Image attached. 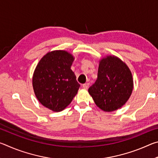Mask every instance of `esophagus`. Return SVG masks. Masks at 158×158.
I'll return each instance as SVG.
<instances>
[{
	"label": "esophagus",
	"mask_w": 158,
	"mask_h": 158,
	"mask_svg": "<svg viewBox=\"0 0 158 158\" xmlns=\"http://www.w3.org/2000/svg\"><path fill=\"white\" fill-rule=\"evenodd\" d=\"M89 86V83H85V84H84L82 85V87L84 88V89H87Z\"/></svg>",
	"instance_id": "obj_1"
}]
</instances>
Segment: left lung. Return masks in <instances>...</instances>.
I'll use <instances>...</instances> for the list:
<instances>
[{"label": "left lung", "mask_w": 158, "mask_h": 158, "mask_svg": "<svg viewBox=\"0 0 158 158\" xmlns=\"http://www.w3.org/2000/svg\"><path fill=\"white\" fill-rule=\"evenodd\" d=\"M133 90L130 69L115 56L100 60L98 79L89 89L95 105L104 111L111 112L127 102Z\"/></svg>", "instance_id": "8db88e82"}]
</instances>
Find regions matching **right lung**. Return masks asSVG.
Wrapping results in <instances>:
<instances>
[{
  "mask_svg": "<svg viewBox=\"0 0 158 158\" xmlns=\"http://www.w3.org/2000/svg\"><path fill=\"white\" fill-rule=\"evenodd\" d=\"M74 60L66 51H53L41 58L35 69V95L42 105L53 111H63L78 92L80 84L71 69Z\"/></svg>",
  "mask_w": 158,
  "mask_h": 158,
  "instance_id": "right-lung-1",
  "label": "right lung"
}]
</instances>
